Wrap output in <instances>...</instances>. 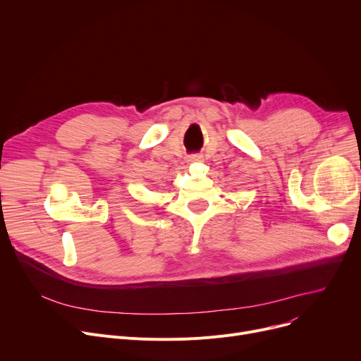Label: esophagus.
Wrapping results in <instances>:
<instances>
[{
  "instance_id": "1",
  "label": "esophagus",
  "mask_w": 361,
  "mask_h": 361,
  "mask_svg": "<svg viewBox=\"0 0 361 361\" xmlns=\"http://www.w3.org/2000/svg\"><path fill=\"white\" fill-rule=\"evenodd\" d=\"M188 161H190V162H200L202 161V155H192Z\"/></svg>"
}]
</instances>
